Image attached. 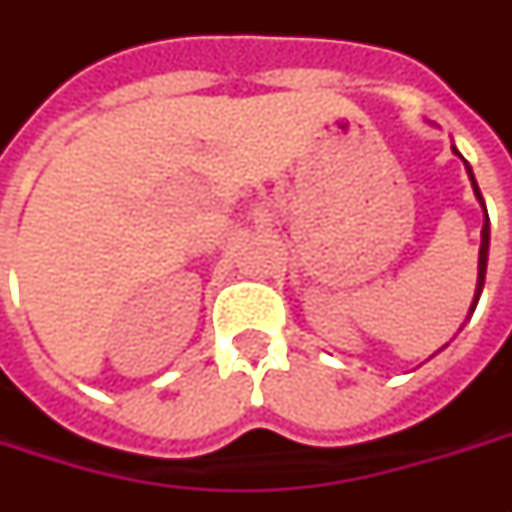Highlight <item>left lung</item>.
Returning a JSON list of instances; mask_svg holds the SVG:
<instances>
[{
  "mask_svg": "<svg viewBox=\"0 0 512 512\" xmlns=\"http://www.w3.org/2000/svg\"><path fill=\"white\" fill-rule=\"evenodd\" d=\"M454 153H457V150H454ZM465 167H468V164H465ZM468 175H471V167H468ZM471 183H474V195H477V200L482 203V206H485V200H482V192H479L474 175H471ZM488 242H491V225H488V211H485V225H482V245H479V281H477V295H474V306H477L479 292H482V284H485V267H488ZM474 306H471V312H474Z\"/></svg>",
  "mask_w": 512,
  "mask_h": 512,
  "instance_id": "obj_1",
  "label": "left lung"
}]
</instances>
